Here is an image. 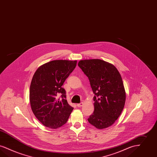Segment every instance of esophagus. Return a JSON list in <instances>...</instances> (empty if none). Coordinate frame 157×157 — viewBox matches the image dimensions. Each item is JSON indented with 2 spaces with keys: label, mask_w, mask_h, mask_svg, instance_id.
<instances>
[{
  "label": "esophagus",
  "mask_w": 157,
  "mask_h": 157,
  "mask_svg": "<svg viewBox=\"0 0 157 157\" xmlns=\"http://www.w3.org/2000/svg\"><path fill=\"white\" fill-rule=\"evenodd\" d=\"M83 105V102H81V103H79L76 104V106L78 107H81Z\"/></svg>",
  "instance_id": "1"
}]
</instances>
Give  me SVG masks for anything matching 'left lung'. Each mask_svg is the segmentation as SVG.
I'll return each instance as SVG.
<instances>
[{
  "label": "left lung",
  "instance_id": "left-lung-1",
  "mask_svg": "<svg viewBox=\"0 0 157 157\" xmlns=\"http://www.w3.org/2000/svg\"><path fill=\"white\" fill-rule=\"evenodd\" d=\"M79 67L87 76L94 94V112L88 121L99 129L112 125L124 106L125 89L117 68L99 59L81 60Z\"/></svg>",
  "mask_w": 157,
  "mask_h": 157
}]
</instances>
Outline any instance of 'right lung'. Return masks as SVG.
<instances>
[{
	"label": "right lung",
	"instance_id": "add662e5",
	"mask_svg": "<svg viewBox=\"0 0 157 157\" xmlns=\"http://www.w3.org/2000/svg\"><path fill=\"white\" fill-rule=\"evenodd\" d=\"M76 61L55 60L40 67L32 78L30 101L32 111L43 125L57 128L65 124L74 108L66 99L62 87L75 68ZM61 95L62 100L57 98Z\"/></svg>",
	"mask_w": 157,
	"mask_h": 157
}]
</instances>
